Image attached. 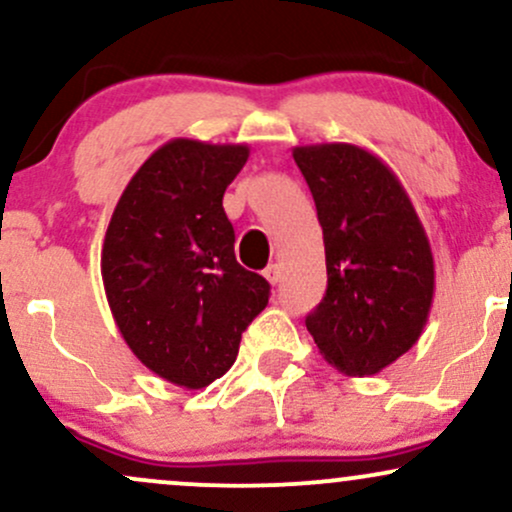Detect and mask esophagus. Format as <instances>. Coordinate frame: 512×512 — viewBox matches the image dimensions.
Returning a JSON list of instances; mask_svg holds the SVG:
<instances>
[{"label":"esophagus","mask_w":512,"mask_h":512,"mask_svg":"<svg viewBox=\"0 0 512 512\" xmlns=\"http://www.w3.org/2000/svg\"><path fill=\"white\" fill-rule=\"evenodd\" d=\"M264 279H267L269 284H279V281H281V267H279V264H269V267L264 269Z\"/></svg>","instance_id":"esophagus-1"}]
</instances>
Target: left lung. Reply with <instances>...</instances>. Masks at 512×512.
I'll list each match as a JSON object with an SVG mask.
<instances>
[{"label":"left lung","mask_w":512,"mask_h":512,"mask_svg":"<svg viewBox=\"0 0 512 512\" xmlns=\"http://www.w3.org/2000/svg\"><path fill=\"white\" fill-rule=\"evenodd\" d=\"M322 226L327 291L305 317L322 358L351 378L419 342L436 272L428 236L397 175L354 144L296 146Z\"/></svg>","instance_id":"obj_1"}]
</instances>
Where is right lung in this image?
<instances>
[{
	"mask_svg": "<svg viewBox=\"0 0 512 512\" xmlns=\"http://www.w3.org/2000/svg\"><path fill=\"white\" fill-rule=\"evenodd\" d=\"M245 144L170 139L127 182L103 240L101 274L132 354L168 383L202 390L233 366L269 301L267 279L236 260L223 192Z\"/></svg>",
	"mask_w": 512,
	"mask_h": 512,
	"instance_id": "right-lung-1",
	"label": "right lung"
}]
</instances>
